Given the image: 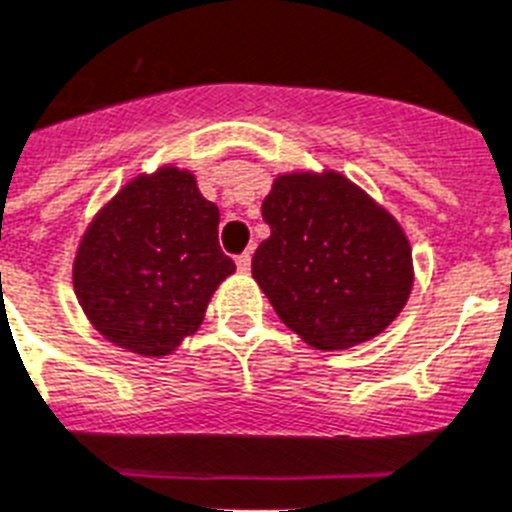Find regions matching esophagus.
Returning a JSON list of instances; mask_svg holds the SVG:
<instances>
[{
  "mask_svg": "<svg viewBox=\"0 0 512 512\" xmlns=\"http://www.w3.org/2000/svg\"><path fill=\"white\" fill-rule=\"evenodd\" d=\"M235 264H238L240 272H248V269H251V253H240L238 259H235Z\"/></svg>",
  "mask_w": 512,
  "mask_h": 512,
  "instance_id": "obj_1",
  "label": "esophagus"
}]
</instances>
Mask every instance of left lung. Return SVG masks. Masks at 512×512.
Wrapping results in <instances>:
<instances>
[{
  "label": "left lung",
  "mask_w": 512,
  "mask_h": 512,
  "mask_svg": "<svg viewBox=\"0 0 512 512\" xmlns=\"http://www.w3.org/2000/svg\"><path fill=\"white\" fill-rule=\"evenodd\" d=\"M261 217L272 235L253 253V280L311 348H353L403 311L411 243L398 219L345 175H280Z\"/></svg>",
  "instance_id": "obj_1"
}]
</instances>
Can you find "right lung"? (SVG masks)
Masks as SVG:
<instances>
[{
	"label": "right lung",
	"instance_id": "1",
	"mask_svg": "<svg viewBox=\"0 0 512 512\" xmlns=\"http://www.w3.org/2000/svg\"><path fill=\"white\" fill-rule=\"evenodd\" d=\"M219 209L177 167L133 177L83 232L73 285L88 322L138 356H167L204 322L235 272L217 238Z\"/></svg>",
	"mask_w": 512,
	"mask_h": 512
}]
</instances>
